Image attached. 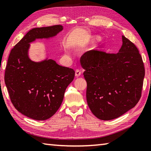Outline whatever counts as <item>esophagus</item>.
I'll return each mask as SVG.
<instances>
[{
	"instance_id": "34e87169",
	"label": "esophagus",
	"mask_w": 151,
	"mask_h": 151,
	"mask_svg": "<svg viewBox=\"0 0 151 151\" xmlns=\"http://www.w3.org/2000/svg\"><path fill=\"white\" fill-rule=\"evenodd\" d=\"M81 69H76V71H75V76H76V77H78V76H79L80 75H81Z\"/></svg>"
}]
</instances>
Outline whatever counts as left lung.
Returning a JSON list of instances; mask_svg holds the SVG:
<instances>
[{
  "mask_svg": "<svg viewBox=\"0 0 151 151\" xmlns=\"http://www.w3.org/2000/svg\"><path fill=\"white\" fill-rule=\"evenodd\" d=\"M81 63L85 70L88 107L99 119H116L139 101L144 63L137 47L124 36L119 52L90 50L82 56Z\"/></svg>",
  "mask_w": 151,
  "mask_h": 151,
  "instance_id": "1",
  "label": "left lung"
}]
</instances>
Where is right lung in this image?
<instances>
[{
    "instance_id": "obj_1",
    "label": "right lung",
    "mask_w": 151,
    "mask_h": 151,
    "mask_svg": "<svg viewBox=\"0 0 151 151\" xmlns=\"http://www.w3.org/2000/svg\"><path fill=\"white\" fill-rule=\"evenodd\" d=\"M63 30L56 25L32 29L12 49L4 81L14 107L32 119H50L60 108L67 87L75 78L71 68L53 60L34 62L29 58L30 42L55 36Z\"/></svg>"
}]
</instances>
